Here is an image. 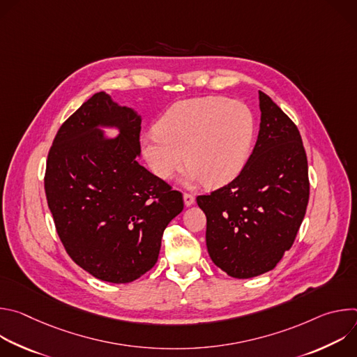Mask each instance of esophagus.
I'll use <instances>...</instances> for the list:
<instances>
[{
	"instance_id": "34e87169",
	"label": "esophagus",
	"mask_w": 357,
	"mask_h": 357,
	"mask_svg": "<svg viewBox=\"0 0 357 357\" xmlns=\"http://www.w3.org/2000/svg\"><path fill=\"white\" fill-rule=\"evenodd\" d=\"M183 203L185 206H192L195 203V196L190 193H183Z\"/></svg>"
}]
</instances>
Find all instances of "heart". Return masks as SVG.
<instances>
[{
  "label": "heart",
  "mask_w": 357,
  "mask_h": 357,
  "mask_svg": "<svg viewBox=\"0 0 357 357\" xmlns=\"http://www.w3.org/2000/svg\"><path fill=\"white\" fill-rule=\"evenodd\" d=\"M257 121L248 106L226 97H196L175 103L139 141L149 171L162 181L183 165L185 186L206 182L219 188L245 168L256 139Z\"/></svg>",
  "instance_id": "obj_1"
}]
</instances>
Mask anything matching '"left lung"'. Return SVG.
I'll list each match as a JSON object with an SVG mask.
<instances>
[{
	"mask_svg": "<svg viewBox=\"0 0 357 357\" xmlns=\"http://www.w3.org/2000/svg\"><path fill=\"white\" fill-rule=\"evenodd\" d=\"M259 100L260 131L244 171L196 197L208 219L209 256L234 278L257 277L277 266L310 199L308 161L296 126L263 91Z\"/></svg>",
	"mask_w": 357,
	"mask_h": 357,
	"instance_id": "left-lung-1",
	"label": "left lung"
}]
</instances>
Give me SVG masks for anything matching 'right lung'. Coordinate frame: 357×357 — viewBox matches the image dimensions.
<instances>
[{"instance_id":"add662e5","label":"right lung","mask_w":357,"mask_h":357,"mask_svg":"<svg viewBox=\"0 0 357 357\" xmlns=\"http://www.w3.org/2000/svg\"><path fill=\"white\" fill-rule=\"evenodd\" d=\"M139 130L137 112L96 93L62 124L46 162L47 206L68 254L113 284L155 266L164 230L183 209L181 192L138 164Z\"/></svg>"}]
</instances>
